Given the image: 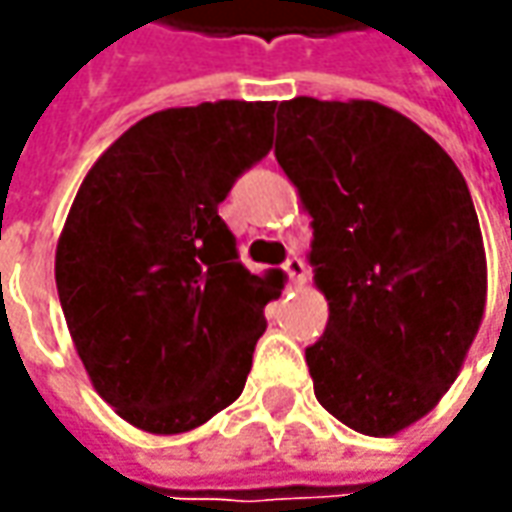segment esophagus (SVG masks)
Returning <instances> with one entry per match:
<instances>
[{
    "instance_id": "1",
    "label": "esophagus",
    "mask_w": 512,
    "mask_h": 512,
    "mask_svg": "<svg viewBox=\"0 0 512 512\" xmlns=\"http://www.w3.org/2000/svg\"><path fill=\"white\" fill-rule=\"evenodd\" d=\"M285 270H287V276H290V282H293V287L307 285V265L299 259V256L287 259Z\"/></svg>"
}]
</instances>
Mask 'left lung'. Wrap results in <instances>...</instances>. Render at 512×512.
Returning <instances> with one entry per match:
<instances>
[{
	"mask_svg": "<svg viewBox=\"0 0 512 512\" xmlns=\"http://www.w3.org/2000/svg\"><path fill=\"white\" fill-rule=\"evenodd\" d=\"M276 162L310 213L330 316L305 350L313 393L364 436H396L456 382L482 327L487 256L456 162L399 110L296 96Z\"/></svg>",
	"mask_w": 512,
	"mask_h": 512,
	"instance_id": "8db88e82",
	"label": "left lung"
}]
</instances>
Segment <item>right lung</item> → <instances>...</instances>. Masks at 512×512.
<instances>
[{
  "instance_id": "1",
  "label": "right lung",
  "mask_w": 512,
  "mask_h": 512,
  "mask_svg": "<svg viewBox=\"0 0 512 512\" xmlns=\"http://www.w3.org/2000/svg\"><path fill=\"white\" fill-rule=\"evenodd\" d=\"M276 102L150 113L88 170L56 290L93 390L136 430L179 436L233 404L279 296L239 265L219 202L273 145Z\"/></svg>"
}]
</instances>
